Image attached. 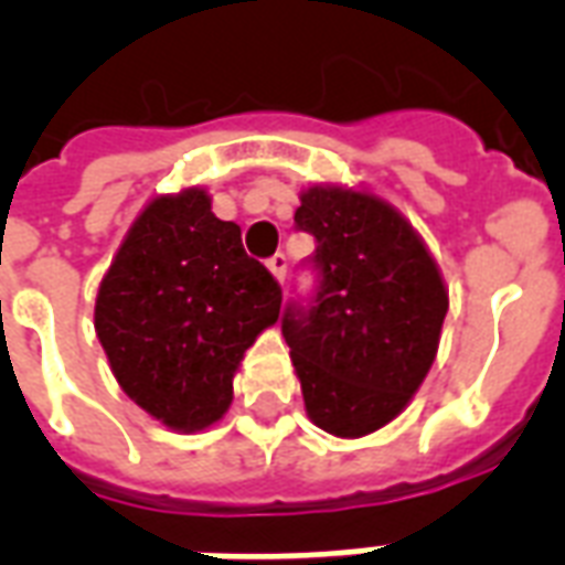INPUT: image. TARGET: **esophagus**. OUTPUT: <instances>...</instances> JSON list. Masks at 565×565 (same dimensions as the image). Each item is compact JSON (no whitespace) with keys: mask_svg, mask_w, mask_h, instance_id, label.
I'll list each match as a JSON object with an SVG mask.
<instances>
[{"mask_svg":"<svg viewBox=\"0 0 565 565\" xmlns=\"http://www.w3.org/2000/svg\"><path fill=\"white\" fill-rule=\"evenodd\" d=\"M266 266H269V273L278 278V284H284V275H287V255L278 252V255H273L269 260H266Z\"/></svg>","mask_w":565,"mask_h":565,"instance_id":"obj_1","label":"esophagus"}]
</instances>
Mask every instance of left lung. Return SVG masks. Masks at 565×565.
<instances>
[{
  "instance_id": "1",
  "label": "left lung",
  "mask_w": 565,
  "mask_h": 565,
  "mask_svg": "<svg viewBox=\"0 0 565 565\" xmlns=\"http://www.w3.org/2000/svg\"><path fill=\"white\" fill-rule=\"evenodd\" d=\"M296 228L317 239V292L284 308L305 407L334 437H363L407 407L437 358L448 290L393 204L363 190L310 188Z\"/></svg>"
}]
</instances>
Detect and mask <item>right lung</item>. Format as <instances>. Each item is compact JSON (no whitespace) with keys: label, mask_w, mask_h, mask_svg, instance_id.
<instances>
[{"label":"right lung","mask_w":565,"mask_h":565,"mask_svg":"<svg viewBox=\"0 0 565 565\" xmlns=\"http://www.w3.org/2000/svg\"><path fill=\"white\" fill-rule=\"evenodd\" d=\"M281 313V287L246 255L211 195H158L128 228L96 296L93 326L110 372L172 430L220 422L246 349Z\"/></svg>","instance_id":"obj_1"}]
</instances>
